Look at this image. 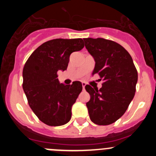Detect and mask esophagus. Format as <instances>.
I'll return each mask as SVG.
<instances>
[{"instance_id": "34e87169", "label": "esophagus", "mask_w": 156, "mask_h": 156, "mask_svg": "<svg viewBox=\"0 0 156 156\" xmlns=\"http://www.w3.org/2000/svg\"><path fill=\"white\" fill-rule=\"evenodd\" d=\"M82 86H83V88L84 89L85 88V86H86V83H85L84 82H82Z\"/></svg>"}]
</instances>
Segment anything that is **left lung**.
<instances>
[{
    "label": "left lung",
    "instance_id": "obj_1",
    "mask_svg": "<svg viewBox=\"0 0 156 156\" xmlns=\"http://www.w3.org/2000/svg\"><path fill=\"white\" fill-rule=\"evenodd\" d=\"M85 47L95 61L92 75L102 80L100 89L86 85L90 95L87 107L90 119L98 125L119 119L134 97L137 71L131 56L120 44L103 38H84Z\"/></svg>",
    "mask_w": 156,
    "mask_h": 156
}]
</instances>
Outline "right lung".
Masks as SVG:
<instances>
[{"label": "right lung", "instance_id": "add662e5", "mask_svg": "<svg viewBox=\"0 0 156 156\" xmlns=\"http://www.w3.org/2000/svg\"><path fill=\"white\" fill-rule=\"evenodd\" d=\"M83 47L81 38L51 40L38 47L25 64L23 87L29 105L48 126H62L71 119L72 106L82 91V83H60L57 73L66 70L70 55Z\"/></svg>", "mask_w": 156, "mask_h": 156}]
</instances>
